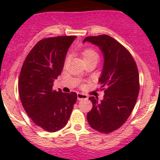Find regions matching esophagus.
Instances as JSON below:
<instances>
[{
  "mask_svg": "<svg viewBox=\"0 0 160 160\" xmlns=\"http://www.w3.org/2000/svg\"><path fill=\"white\" fill-rule=\"evenodd\" d=\"M78 100H82V99H87V95L85 94H82V93H78Z\"/></svg>",
  "mask_w": 160,
  "mask_h": 160,
  "instance_id": "esophagus-1",
  "label": "esophagus"
}]
</instances>
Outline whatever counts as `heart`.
<instances>
[{
	"label": "heart",
	"instance_id": "obj_1",
	"mask_svg": "<svg viewBox=\"0 0 160 160\" xmlns=\"http://www.w3.org/2000/svg\"><path fill=\"white\" fill-rule=\"evenodd\" d=\"M82 55L83 59L84 61L90 60V59H97L98 60V53L96 50H94L92 48H87L85 49L82 52Z\"/></svg>",
	"mask_w": 160,
	"mask_h": 160
}]
</instances>
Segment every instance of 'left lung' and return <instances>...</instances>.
I'll use <instances>...</instances> for the list:
<instances>
[{"label":"left lung","instance_id":"8db88e82","mask_svg":"<svg viewBox=\"0 0 160 160\" xmlns=\"http://www.w3.org/2000/svg\"><path fill=\"white\" fill-rule=\"evenodd\" d=\"M86 42L99 46L104 55L99 82L105 92L101 102L89 98L93 107L87 121L95 131L108 134L122 127L134 109L139 92L138 68L131 53L114 38L103 34L87 37Z\"/></svg>","mask_w":160,"mask_h":160}]
</instances>
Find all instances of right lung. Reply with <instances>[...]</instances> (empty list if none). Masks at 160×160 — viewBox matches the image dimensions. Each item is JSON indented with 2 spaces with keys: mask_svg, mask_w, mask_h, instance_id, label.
<instances>
[{
  "mask_svg": "<svg viewBox=\"0 0 160 160\" xmlns=\"http://www.w3.org/2000/svg\"><path fill=\"white\" fill-rule=\"evenodd\" d=\"M75 38L58 36L39 41L26 56L20 73L18 91L22 106L32 122L48 132L64 128L77 101L75 92L53 90Z\"/></svg>",
  "mask_w": 160,
  "mask_h": 160,
  "instance_id": "obj_1",
  "label": "right lung"
}]
</instances>
